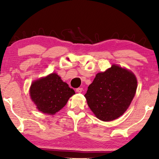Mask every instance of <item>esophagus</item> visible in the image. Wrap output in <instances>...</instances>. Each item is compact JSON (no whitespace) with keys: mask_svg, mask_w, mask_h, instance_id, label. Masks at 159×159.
Masks as SVG:
<instances>
[{"mask_svg":"<svg viewBox=\"0 0 159 159\" xmlns=\"http://www.w3.org/2000/svg\"><path fill=\"white\" fill-rule=\"evenodd\" d=\"M82 90H83V89H82V88H79L76 89V92L77 93H82Z\"/></svg>","mask_w":159,"mask_h":159,"instance_id":"obj_1","label":"esophagus"}]
</instances>
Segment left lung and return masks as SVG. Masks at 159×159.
Returning <instances> with one entry per match:
<instances>
[{
  "label": "left lung",
  "instance_id": "1",
  "mask_svg": "<svg viewBox=\"0 0 159 159\" xmlns=\"http://www.w3.org/2000/svg\"><path fill=\"white\" fill-rule=\"evenodd\" d=\"M137 84L135 75L131 71L112 65L104 72L97 74L84 97L98 119L110 121L121 116L129 108Z\"/></svg>",
  "mask_w": 159,
  "mask_h": 159
}]
</instances>
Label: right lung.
I'll list each match as a JSON object with an SVG mask.
<instances>
[{
	"instance_id": "add662e5",
	"label": "right lung",
	"mask_w": 159,
	"mask_h": 159,
	"mask_svg": "<svg viewBox=\"0 0 159 159\" xmlns=\"http://www.w3.org/2000/svg\"><path fill=\"white\" fill-rule=\"evenodd\" d=\"M75 94V90L56 73L34 81L30 89V97L37 108L50 115L61 109L69 98Z\"/></svg>"
}]
</instances>
